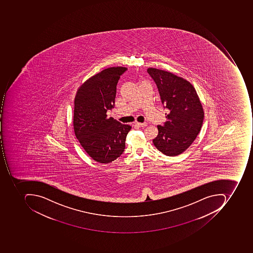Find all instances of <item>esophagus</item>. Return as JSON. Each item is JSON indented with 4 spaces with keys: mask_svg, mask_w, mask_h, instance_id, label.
<instances>
[{
    "mask_svg": "<svg viewBox=\"0 0 253 253\" xmlns=\"http://www.w3.org/2000/svg\"><path fill=\"white\" fill-rule=\"evenodd\" d=\"M135 125L138 127H145V126H147V123H137Z\"/></svg>",
    "mask_w": 253,
    "mask_h": 253,
    "instance_id": "obj_1",
    "label": "esophagus"
}]
</instances>
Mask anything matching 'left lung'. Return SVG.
I'll return each instance as SVG.
<instances>
[{"label":"left lung","instance_id":"8db88e82","mask_svg":"<svg viewBox=\"0 0 253 253\" xmlns=\"http://www.w3.org/2000/svg\"><path fill=\"white\" fill-rule=\"evenodd\" d=\"M147 72L158 88L167 122L157 126L154 146L167 156L179 155L190 147L200 132L204 110L195 87L186 80L172 73L149 68Z\"/></svg>","mask_w":253,"mask_h":253}]
</instances>
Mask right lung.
Returning <instances> with one entry per match:
<instances>
[{"label":"right lung","instance_id":"add662e5","mask_svg":"<svg viewBox=\"0 0 253 253\" xmlns=\"http://www.w3.org/2000/svg\"><path fill=\"white\" fill-rule=\"evenodd\" d=\"M126 71L125 67L106 68L86 80L75 96V136L86 154L99 164L113 162L122 155L131 128L106 114L114 108L118 81Z\"/></svg>","mask_w":253,"mask_h":253}]
</instances>
